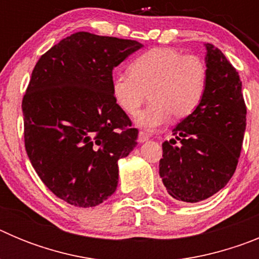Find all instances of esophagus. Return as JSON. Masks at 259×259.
<instances>
[{
    "mask_svg": "<svg viewBox=\"0 0 259 259\" xmlns=\"http://www.w3.org/2000/svg\"><path fill=\"white\" fill-rule=\"evenodd\" d=\"M148 139H149V135L146 134V132L144 131L139 132V141H140V143H144V141H146Z\"/></svg>",
    "mask_w": 259,
    "mask_h": 259,
    "instance_id": "1",
    "label": "esophagus"
}]
</instances>
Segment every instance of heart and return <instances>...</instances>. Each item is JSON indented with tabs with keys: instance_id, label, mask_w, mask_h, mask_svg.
I'll return each mask as SVG.
<instances>
[{
	"instance_id": "obj_1",
	"label": "heart",
	"mask_w": 259,
	"mask_h": 259,
	"mask_svg": "<svg viewBox=\"0 0 259 259\" xmlns=\"http://www.w3.org/2000/svg\"><path fill=\"white\" fill-rule=\"evenodd\" d=\"M206 62L196 54H183L174 48H153L137 56L127 74L111 81V93L124 113L135 115L149 98L152 104L136 122L154 131L175 119L188 118L200 107L207 88Z\"/></svg>"
}]
</instances>
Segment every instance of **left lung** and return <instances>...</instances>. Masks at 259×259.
<instances>
[{
	"mask_svg": "<svg viewBox=\"0 0 259 259\" xmlns=\"http://www.w3.org/2000/svg\"><path fill=\"white\" fill-rule=\"evenodd\" d=\"M207 88L200 107L162 144L159 176L175 200L200 202L230 182L241 153L246 105L236 68L206 44Z\"/></svg>",
	"mask_w": 259,
	"mask_h": 259,
	"instance_id": "left-lung-1",
	"label": "left lung"
}]
</instances>
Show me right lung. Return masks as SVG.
I'll list each match as a JSON object with an SVG mask.
<instances>
[{"label": "right lung", "mask_w": 259, "mask_h": 259, "mask_svg": "<svg viewBox=\"0 0 259 259\" xmlns=\"http://www.w3.org/2000/svg\"><path fill=\"white\" fill-rule=\"evenodd\" d=\"M143 45L76 32L40 57L23 96L24 145L49 191L92 207L115 192L137 128L111 93L113 68Z\"/></svg>", "instance_id": "add662e5"}]
</instances>
